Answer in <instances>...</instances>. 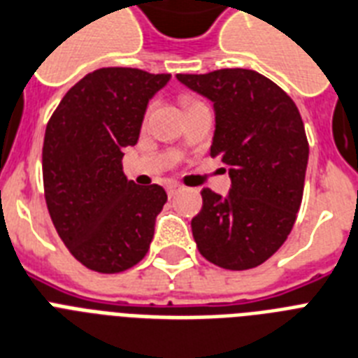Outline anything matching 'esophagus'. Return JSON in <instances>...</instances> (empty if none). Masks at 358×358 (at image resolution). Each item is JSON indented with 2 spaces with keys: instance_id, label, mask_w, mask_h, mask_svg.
<instances>
[{
  "instance_id": "obj_1",
  "label": "esophagus",
  "mask_w": 358,
  "mask_h": 358,
  "mask_svg": "<svg viewBox=\"0 0 358 358\" xmlns=\"http://www.w3.org/2000/svg\"><path fill=\"white\" fill-rule=\"evenodd\" d=\"M182 189L184 187H182L180 184H169L167 185V193H169V196H174V194H178Z\"/></svg>"
}]
</instances>
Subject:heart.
Returning a JSON list of instances; mask_svg holds the SVG:
<instances>
[{"label": "heart", "instance_id": "1", "mask_svg": "<svg viewBox=\"0 0 358 358\" xmlns=\"http://www.w3.org/2000/svg\"><path fill=\"white\" fill-rule=\"evenodd\" d=\"M191 104H193V103H191Z\"/></svg>", "mask_w": 358, "mask_h": 358}]
</instances>
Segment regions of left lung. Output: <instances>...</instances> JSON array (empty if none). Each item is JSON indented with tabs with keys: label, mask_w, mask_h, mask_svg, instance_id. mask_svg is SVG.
I'll return each instance as SVG.
<instances>
[{
	"label": "left lung",
	"mask_w": 358,
	"mask_h": 358,
	"mask_svg": "<svg viewBox=\"0 0 358 358\" xmlns=\"http://www.w3.org/2000/svg\"><path fill=\"white\" fill-rule=\"evenodd\" d=\"M213 103L211 158L228 165L226 196L202 189L191 220L196 248L228 270L259 266L281 248L303 196L309 143L294 101L252 69L176 75Z\"/></svg>",
	"instance_id": "8db88e82"
}]
</instances>
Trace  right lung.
I'll list each match as a JSON object with an SVG mask.
<instances>
[{
    "instance_id": "1",
    "label": "right lung",
    "mask_w": 358,
    "mask_h": 358,
    "mask_svg": "<svg viewBox=\"0 0 358 358\" xmlns=\"http://www.w3.org/2000/svg\"><path fill=\"white\" fill-rule=\"evenodd\" d=\"M169 78L136 68L95 69L49 119L42 150L45 202L57 234L86 268L117 274L149 252L167 193L127 178L123 150L138 143L147 104Z\"/></svg>"
}]
</instances>
